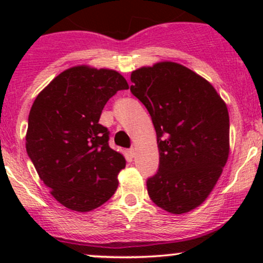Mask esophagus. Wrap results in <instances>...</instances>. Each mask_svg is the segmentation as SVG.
I'll use <instances>...</instances> for the list:
<instances>
[{"label":"esophagus","instance_id":"obj_1","mask_svg":"<svg viewBox=\"0 0 263 263\" xmlns=\"http://www.w3.org/2000/svg\"><path fill=\"white\" fill-rule=\"evenodd\" d=\"M128 153H129V156H131V157H135L136 156V148L132 147V148L128 151Z\"/></svg>","mask_w":263,"mask_h":263}]
</instances>
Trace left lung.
<instances>
[{"instance_id":"left-lung-1","label":"left lung","mask_w":263,"mask_h":263,"mask_svg":"<svg viewBox=\"0 0 263 263\" xmlns=\"http://www.w3.org/2000/svg\"><path fill=\"white\" fill-rule=\"evenodd\" d=\"M131 81L157 134L159 168L147 180L151 200L171 214L188 213L209 197L228 162V106L209 81L174 62L136 69Z\"/></svg>"}]
</instances>
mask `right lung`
Returning <instances> with one entry per match:
<instances>
[{
    "label": "right lung",
    "mask_w": 263,
    "mask_h": 263,
    "mask_svg": "<svg viewBox=\"0 0 263 263\" xmlns=\"http://www.w3.org/2000/svg\"><path fill=\"white\" fill-rule=\"evenodd\" d=\"M128 84L119 71L77 65L38 93L28 116L26 148L57 201L86 213L114 195L126 159L108 146L102 108Z\"/></svg>",
    "instance_id": "1"
}]
</instances>
